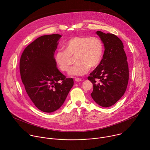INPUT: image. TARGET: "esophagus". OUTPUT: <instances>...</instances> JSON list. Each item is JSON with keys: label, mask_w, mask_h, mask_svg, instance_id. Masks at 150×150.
<instances>
[{"label": "esophagus", "mask_w": 150, "mask_h": 150, "mask_svg": "<svg viewBox=\"0 0 150 150\" xmlns=\"http://www.w3.org/2000/svg\"><path fill=\"white\" fill-rule=\"evenodd\" d=\"M75 81H76V82H81V81H82V79L81 78H76L75 79Z\"/></svg>", "instance_id": "obj_1"}]
</instances>
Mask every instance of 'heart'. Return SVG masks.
<instances>
[{"mask_svg": "<svg viewBox=\"0 0 150 150\" xmlns=\"http://www.w3.org/2000/svg\"><path fill=\"white\" fill-rule=\"evenodd\" d=\"M65 51L58 50L54 56V61L59 69L67 72L74 58L75 65L70 69L71 76H82L90 69L96 68L100 63L103 54V45L96 37L76 36L63 42Z\"/></svg>", "mask_w": 150, "mask_h": 150, "instance_id": "b5f03b06", "label": "heart"}]
</instances>
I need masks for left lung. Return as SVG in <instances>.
I'll list each match as a JSON object with an SVG mask.
<instances>
[{"mask_svg":"<svg viewBox=\"0 0 150 150\" xmlns=\"http://www.w3.org/2000/svg\"><path fill=\"white\" fill-rule=\"evenodd\" d=\"M104 44V52L99 65L88 79L93 85L94 101L103 108L115 104L124 94L129 79V68L123 45L113 34L97 31Z\"/></svg>","mask_w":150,"mask_h":150,"instance_id":"obj_1","label":"left lung"}]
</instances>
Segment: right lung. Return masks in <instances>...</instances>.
Wrapping results in <instances>:
<instances>
[{"label": "right lung", "instance_id": "obj_1", "mask_svg": "<svg viewBox=\"0 0 150 150\" xmlns=\"http://www.w3.org/2000/svg\"><path fill=\"white\" fill-rule=\"evenodd\" d=\"M60 34L41 36L24 50L19 62L22 82L30 100L41 111L52 113L63 105L73 87L57 68L54 52Z\"/></svg>", "mask_w": 150, "mask_h": 150}]
</instances>
